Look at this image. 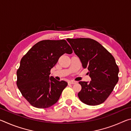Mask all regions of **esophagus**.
<instances>
[{
  "label": "esophagus",
  "instance_id": "1",
  "mask_svg": "<svg viewBox=\"0 0 131 131\" xmlns=\"http://www.w3.org/2000/svg\"><path fill=\"white\" fill-rule=\"evenodd\" d=\"M77 83V81H69L68 82V84H76Z\"/></svg>",
  "mask_w": 131,
  "mask_h": 131
}]
</instances>
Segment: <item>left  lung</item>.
I'll return each instance as SVG.
<instances>
[{"label":"left lung","instance_id":"obj_1","mask_svg":"<svg viewBox=\"0 0 131 131\" xmlns=\"http://www.w3.org/2000/svg\"><path fill=\"white\" fill-rule=\"evenodd\" d=\"M79 58L84 68H87L91 81H79L81 90L80 100L86 105L103 103L118 81L119 69L114 58L100 43L88 38L66 39Z\"/></svg>","mask_w":131,"mask_h":131}]
</instances>
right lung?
Returning a JSON list of instances; mask_svg holds the SVG:
<instances>
[{
	"instance_id": "obj_1",
	"label": "right lung",
	"mask_w": 131,
	"mask_h": 131,
	"mask_svg": "<svg viewBox=\"0 0 131 131\" xmlns=\"http://www.w3.org/2000/svg\"><path fill=\"white\" fill-rule=\"evenodd\" d=\"M72 52L65 40H46L35 44L23 57L17 72V85L31 105L44 108L57 102L68 83L50 77V70L61 55Z\"/></svg>"
}]
</instances>
